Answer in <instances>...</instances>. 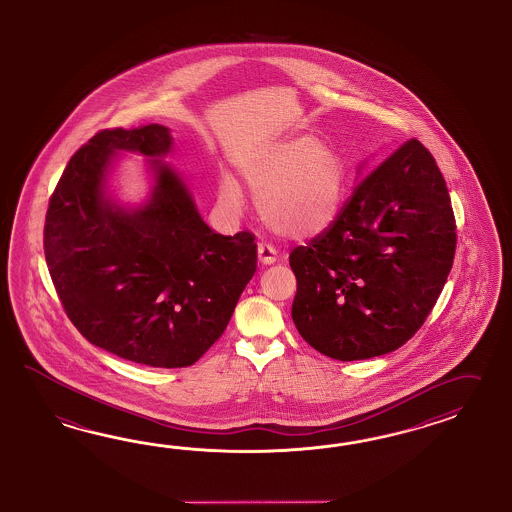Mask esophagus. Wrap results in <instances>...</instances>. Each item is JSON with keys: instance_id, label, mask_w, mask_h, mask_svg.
<instances>
[{"instance_id": "obj_1", "label": "esophagus", "mask_w": 512, "mask_h": 512, "mask_svg": "<svg viewBox=\"0 0 512 512\" xmlns=\"http://www.w3.org/2000/svg\"><path fill=\"white\" fill-rule=\"evenodd\" d=\"M259 261L264 266H268V264H274L277 261V251L274 246H270V244H259Z\"/></svg>"}]
</instances>
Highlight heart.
Here are the masks:
<instances>
[{
  "label": "heart",
  "mask_w": 512,
  "mask_h": 512,
  "mask_svg": "<svg viewBox=\"0 0 512 512\" xmlns=\"http://www.w3.org/2000/svg\"><path fill=\"white\" fill-rule=\"evenodd\" d=\"M257 195L264 223L287 238H309L335 220L345 169L339 154L313 136H292L259 152L242 166ZM221 199L238 203L233 180L221 182Z\"/></svg>",
  "instance_id": "obj_1"
}]
</instances>
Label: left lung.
<instances>
[{"instance_id": "8db88e82", "label": "left lung", "mask_w": 512, "mask_h": 512, "mask_svg": "<svg viewBox=\"0 0 512 512\" xmlns=\"http://www.w3.org/2000/svg\"><path fill=\"white\" fill-rule=\"evenodd\" d=\"M455 248V214L440 167L410 139L360 180L326 231L292 249V320L333 360L393 352L429 317Z\"/></svg>"}]
</instances>
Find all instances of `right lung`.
<instances>
[{"label":"right lung","mask_w":512,"mask_h":512,"mask_svg":"<svg viewBox=\"0 0 512 512\" xmlns=\"http://www.w3.org/2000/svg\"><path fill=\"white\" fill-rule=\"evenodd\" d=\"M169 128L100 130L70 158L44 223L57 296L83 337L149 367L194 365L233 317L257 270L255 236L214 233L184 180L162 160ZM119 151H138L155 173L152 197L125 208L107 194Z\"/></svg>","instance_id":"obj_1"}]
</instances>
